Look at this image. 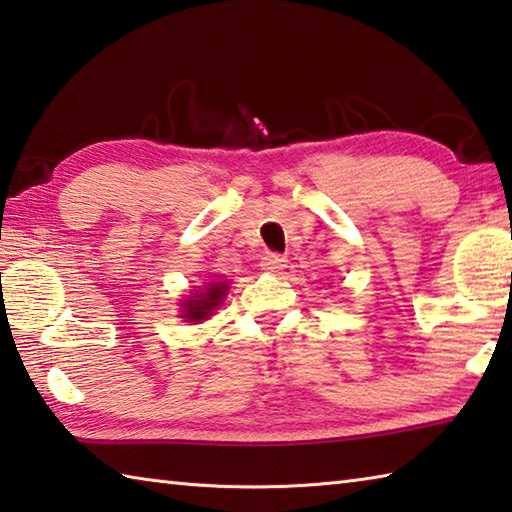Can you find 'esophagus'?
I'll return each mask as SVG.
<instances>
[{
	"label": "esophagus",
	"instance_id": "esophagus-1",
	"mask_svg": "<svg viewBox=\"0 0 512 512\" xmlns=\"http://www.w3.org/2000/svg\"><path fill=\"white\" fill-rule=\"evenodd\" d=\"M262 268L266 273H280L282 268H286V257L277 253H268L262 257Z\"/></svg>",
	"mask_w": 512,
	"mask_h": 512
}]
</instances>
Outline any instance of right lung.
Wrapping results in <instances>:
<instances>
[{"label":"right lung","instance_id":"obj_1","mask_svg":"<svg viewBox=\"0 0 512 512\" xmlns=\"http://www.w3.org/2000/svg\"><path fill=\"white\" fill-rule=\"evenodd\" d=\"M226 288L228 286L224 282H212L210 286H206V293L188 297V300L183 302L181 318L190 320V322L208 320V315L221 304V297L226 295Z\"/></svg>","mask_w":512,"mask_h":512}]
</instances>
